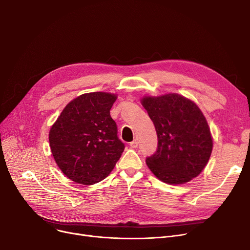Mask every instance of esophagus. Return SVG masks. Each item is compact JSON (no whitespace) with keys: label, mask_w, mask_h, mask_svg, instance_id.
<instances>
[{"label":"esophagus","mask_w":250,"mask_h":250,"mask_svg":"<svg viewBox=\"0 0 250 250\" xmlns=\"http://www.w3.org/2000/svg\"><path fill=\"white\" fill-rule=\"evenodd\" d=\"M137 146H138V141L136 139L133 140L132 142H130V147L131 148H137Z\"/></svg>","instance_id":"esophagus-1"}]
</instances>
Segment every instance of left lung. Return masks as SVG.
Here are the masks:
<instances>
[{
	"mask_svg": "<svg viewBox=\"0 0 250 250\" xmlns=\"http://www.w3.org/2000/svg\"><path fill=\"white\" fill-rule=\"evenodd\" d=\"M142 105L158 137L156 152L146 157L152 173L168 184H183L198 176L213 146L200 109L178 94L145 97Z\"/></svg>",
	"mask_w": 250,
	"mask_h": 250,
	"instance_id": "obj_1",
	"label": "left lung"
}]
</instances>
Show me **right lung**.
Returning <instances> with one entry per match:
<instances>
[{
	"label": "right lung",
	"mask_w": 250,
	"mask_h": 250,
	"mask_svg": "<svg viewBox=\"0 0 250 250\" xmlns=\"http://www.w3.org/2000/svg\"><path fill=\"white\" fill-rule=\"evenodd\" d=\"M116 95L83 94L71 101L50 130L54 159L72 181L92 185L105 179L121 157L125 145L110 115Z\"/></svg>",
	"instance_id": "1"
}]
</instances>
